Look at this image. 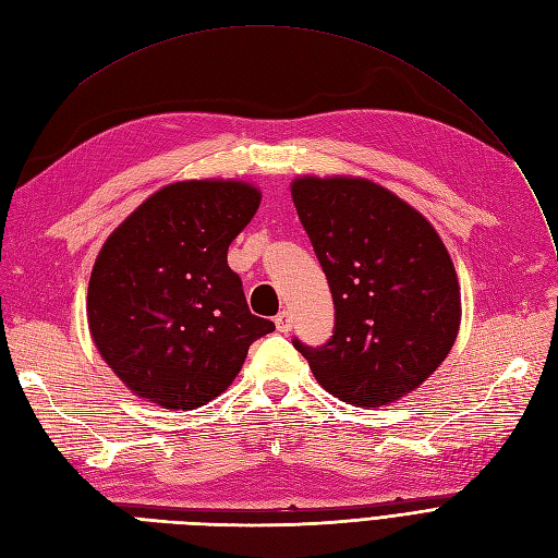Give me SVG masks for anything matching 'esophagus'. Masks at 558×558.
<instances>
[{
    "label": "esophagus",
    "mask_w": 558,
    "mask_h": 558,
    "mask_svg": "<svg viewBox=\"0 0 558 558\" xmlns=\"http://www.w3.org/2000/svg\"><path fill=\"white\" fill-rule=\"evenodd\" d=\"M275 325H277V330H279V332H283V335L291 332V330H293V316H291V312H281V314H277Z\"/></svg>",
    "instance_id": "34e87169"
}]
</instances>
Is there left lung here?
<instances>
[{"label": "left lung", "instance_id": "obj_1", "mask_svg": "<svg viewBox=\"0 0 558 558\" xmlns=\"http://www.w3.org/2000/svg\"><path fill=\"white\" fill-rule=\"evenodd\" d=\"M291 194L335 302L332 337L293 345L325 390L355 407L415 390L459 330L448 248L425 217L369 180L310 175Z\"/></svg>", "mask_w": 558, "mask_h": 558}]
</instances>
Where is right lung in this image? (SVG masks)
Here are the masks:
<instances>
[{
  "instance_id": "right-lung-1",
  "label": "right lung",
  "mask_w": 558,
  "mask_h": 558,
  "mask_svg": "<svg viewBox=\"0 0 558 558\" xmlns=\"http://www.w3.org/2000/svg\"><path fill=\"white\" fill-rule=\"evenodd\" d=\"M258 205L260 191L244 182L168 184L106 240L89 277V332L138 397L198 409L233 383L248 345L275 330L248 312L226 258Z\"/></svg>"
}]
</instances>
